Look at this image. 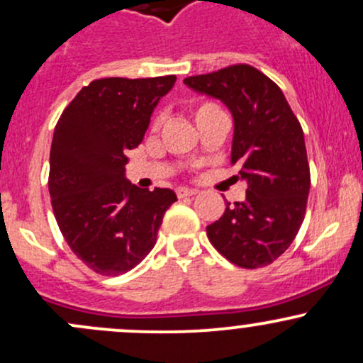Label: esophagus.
<instances>
[{
    "label": "esophagus",
    "instance_id": "34e87169",
    "mask_svg": "<svg viewBox=\"0 0 363 363\" xmlns=\"http://www.w3.org/2000/svg\"><path fill=\"white\" fill-rule=\"evenodd\" d=\"M198 193V189H191V188H179L177 189V196L179 198H188V196H194Z\"/></svg>",
    "mask_w": 363,
    "mask_h": 363
}]
</instances>
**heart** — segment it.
<instances>
[{
    "mask_svg": "<svg viewBox=\"0 0 363 363\" xmlns=\"http://www.w3.org/2000/svg\"><path fill=\"white\" fill-rule=\"evenodd\" d=\"M194 115V122H201L203 118H208V117H213V115H222V110L218 108L215 103H210V101H203L200 105H196V108L193 111Z\"/></svg>",
    "mask_w": 363,
    "mask_h": 363,
    "instance_id": "obj_1",
    "label": "heart"
}]
</instances>
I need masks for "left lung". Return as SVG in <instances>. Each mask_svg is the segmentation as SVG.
<instances>
[{"mask_svg":"<svg viewBox=\"0 0 363 363\" xmlns=\"http://www.w3.org/2000/svg\"><path fill=\"white\" fill-rule=\"evenodd\" d=\"M200 94L220 99L234 118L230 163L246 181V200L227 203L206 236L242 269L272 264L289 248L305 218L310 191L303 130L276 82L250 65L186 77Z\"/></svg>","mask_w":363,"mask_h":363,"instance_id":"obj_1","label":"left lung"}]
</instances>
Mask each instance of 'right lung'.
<instances>
[{
    "mask_svg": "<svg viewBox=\"0 0 363 363\" xmlns=\"http://www.w3.org/2000/svg\"><path fill=\"white\" fill-rule=\"evenodd\" d=\"M175 75L108 77L82 87L63 110L50 151L51 205L70 250L101 276H121L153 250L172 189H141L125 179L158 101Z\"/></svg>",
    "mask_w": 363,
    "mask_h": 363,
    "instance_id": "right-lung-1",
    "label": "right lung"
}]
</instances>
